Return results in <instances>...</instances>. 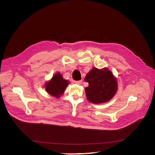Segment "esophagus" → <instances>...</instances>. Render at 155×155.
Returning <instances> with one entry per match:
<instances>
[{"label":"esophagus","mask_w":155,"mask_h":155,"mask_svg":"<svg viewBox=\"0 0 155 155\" xmlns=\"http://www.w3.org/2000/svg\"><path fill=\"white\" fill-rule=\"evenodd\" d=\"M82 81H83V80H80V81H76L74 83L76 84H78V85H79V84H81V83H82Z\"/></svg>","instance_id":"1"}]
</instances>
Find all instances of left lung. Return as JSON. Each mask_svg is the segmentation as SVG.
Segmentation results:
<instances>
[{
    "label": "left lung",
    "instance_id": "1",
    "mask_svg": "<svg viewBox=\"0 0 155 155\" xmlns=\"http://www.w3.org/2000/svg\"><path fill=\"white\" fill-rule=\"evenodd\" d=\"M84 81L89 84L85 87L87 99L94 104L110 101L117 90L116 78L111 71L106 68L102 69L93 68L86 76Z\"/></svg>",
    "mask_w": 155,
    "mask_h": 155
}]
</instances>
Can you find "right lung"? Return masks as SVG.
<instances>
[{"label": "right lung", "mask_w": 155, "mask_h": 155, "mask_svg": "<svg viewBox=\"0 0 155 155\" xmlns=\"http://www.w3.org/2000/svg\"><path fill=\"white\" fill-rule=\"evenodd\" d=\"M69 84L68 80L63 79L59 72H57L45 84L44 86L45 91L50 95L58 98L63 94Z\"/></svg>", "instance_id": "right-lung-1"}]
</instances>
